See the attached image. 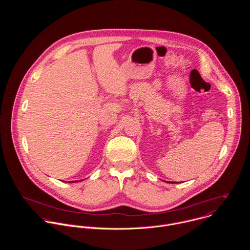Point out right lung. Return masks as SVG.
Segmentation results:
<instances>
[{"label":"right lung","instance_id":"add662e5","mask_svg":"<svg viewBox=\"0 0 250 250\" xmlns=\"http://www.w3.org/2000/svg\"><path fill=\"white\" fill-rule=\"evenodd\" d=\"M75 182H77V181H75Z\"/></svg>","mask_w":250,"mask_h":250}]
</instances>
